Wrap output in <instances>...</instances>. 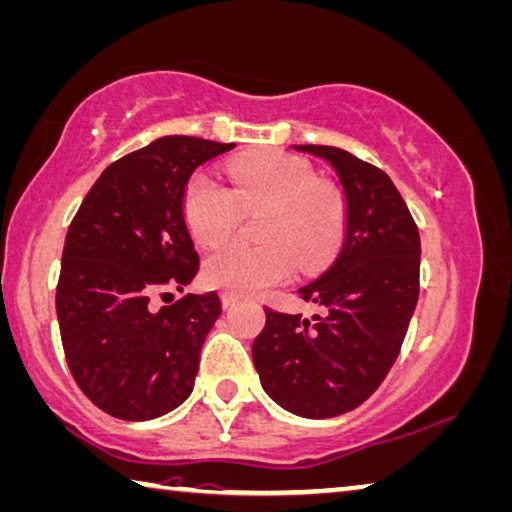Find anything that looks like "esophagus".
<instances>
[{"instance_id": "34e87169", "label": "esophagus", "mask_w": 512, "mask_h": 512, "mask_svg": "<svg viewBox=\"0 0 512 512\" xmlns=\"http://www.w3.org/2000/svg\"><path fill=\"white\" fill-rule=\"evenodd\" d=\"M220 301H222V308H232V306L236 304V297H234V294L225 292V294H222V297H220Z\"/></svg>"}]
</instances>
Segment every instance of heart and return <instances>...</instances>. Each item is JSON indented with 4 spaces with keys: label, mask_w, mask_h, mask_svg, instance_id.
<instances>
[{
    "label": "heart",
    "mask_w": 512,
    "mask_h": 512,
    "mask_svg": "<svg viewBox=\"0 0 512 512\" xmlns=\"http://www.w3.org/2000/svg\"><path fill=\"white\" fill-rule=\"evenodd\" d=\"M234 190L208 174L190 178L183 197L185 222L206 248L225 243L246 215L259 213L262 243H232L206 259L204 280L236 297H248L290 280L301 266L318 271L334 255L343 232V199L334 185L315 178L311 164L287 153H259L229 162Z\"/></svg>",
    "instance_id": "b5f03b06"
}]
</instances>
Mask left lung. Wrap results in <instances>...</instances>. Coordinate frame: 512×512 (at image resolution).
Wrapping results in <instances>:
<instances>
[{"label":"left lung","instance_id":"obj_1","mask_svg":"<svg viewBox=\"0 0 512 512\" xmlns=\"http://www.w3.org/2000/svg\"><path fill=\"white\" fill-rule=\"evenodd\" d=\"M334 167L345 194L341 253L299 287L313 320L266 311L253 362L266 394L301 417H334L378 390L420 294V232L383 169L334 146H294Z\"/></svg>","mask_w":512,"mask_h":512}]
</instances>
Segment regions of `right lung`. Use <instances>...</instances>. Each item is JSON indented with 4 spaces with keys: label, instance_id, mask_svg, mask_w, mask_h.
<instances>
[{
    "label": "right lung",
    "instance_id": "1",
    "mask_svg": "<svg viewBox=\"0 0 512 512\" xmlns=\"http://www.w3.org/2000/svg\"><path fill=\"white\" fill-rule=\"evenodd\" d=\"M234 143L162 136L104 169L71 220L55 308L69 371L97 408L153 420L190 397L199 352L220 315L215 292L185 294L199 271L183 197L192 171Z\"/></svg>",
    "mask_w": 512,
    "mask_h": 512
}]
</instances>
